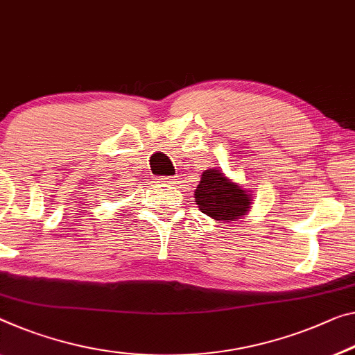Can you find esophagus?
I'll list each match as a JSON object with an SVG mask.
<instances>
[{"mask_svg": "<svg viewBox=\"0 0 355 355\" xmlns=\"http://www.w3.org/2000/svg\"><path fill=\"white\" fill-rule=\"evenodd\" d=\"M155 181L159 182V184H176V182H174V179H173V178H165V176L157 178Z\"/></svg>", "mask_w": 355, "mask_h": 355, "instance_id": "obj_1", "label": "esophagus"}]
</instances>
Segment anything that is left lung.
I'll use <instances>...</instances> for the list:
<instances>
[{"label": "left lung", "instance_id": "8db88e82", "mask_svg": "<svg viewBox=\"0 0 355 355\" xmlns=\"http://www.w3.org/2000/svg\"><path fill=\"white\" fill-rule=\"evenodd\" d=\"M195 201L206 216L219 222H230L248 214L252 196L220 170L209 168L201 174V181L195 190Z\"/></svg>", "mask_w": 355, "mask_h": 355}]
</instances>
